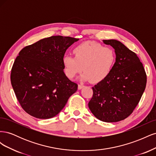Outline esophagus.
<instances>
[{
    "label": "esophagus",
    "mask_w": 156,
    "mask_h": 156,
    "mask_svg": "<svg viewBox=\"0 0 156 156\" xmlns=\"http://www.w3.org/2000/svg\"><path fill=\"white\" fill-rule=\"evenodd\" d=\"M84 87V86L83 84H79V85H78V89H79V90H81V89H82Z\"/></svg>",
    "instance_id": "1"
}]
</instances>
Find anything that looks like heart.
I'll list each match as a JSON object with an SVG mask.
<instances>
[{"mask_svg":"<svg viewBox=\"0 0 156 156\" xmlns=\"http://www.w3.org/2000/svg\"><path fill=\"white\" fill-rule=\"evenodd\" d=\"M75 57L66 55L62 58L66 76L72 79L83 69L81 79L97 83L110 74L116 62V53L109 47L87 41L73 49Z\"/></svg>","mask_w":156,"mask_h":156,"instance_id":"1","label":"heart"}]
</instances>
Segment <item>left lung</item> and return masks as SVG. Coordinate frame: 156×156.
Instances as JSON below:
<instances>
[{
	"instance_id": "left-lung-1",
	"label": "left lung",
	"mask_w": 156,
	"mask_h": 156,
	"mask_svg": "<svg viewBox=\"0 0 156 156\" xmlns=\"http://www.w3.org/2000/svg\"><path fill=\"white\" fill-rule=\"evenodd\" d=\"M115 49L116 62L104 80L92 87L88 107L98 119L116 122L128 117L139 103L146 84L143 64L134 52L116 40H103Z\"/></svg>"
}]
</instances>
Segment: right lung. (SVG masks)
I'll return each mask as SVG.
<instances>
[{
    "label": "right lung",
    "instance_id": "1",
    "mask_svg": "<svg viewBox=\"0 0 156 156\" xmlns=\"http://www.w3.org/2000/svg\"><path fill=\"white\" fill-rule=\"evenodd\" d=\"M79 39L53 36L21 50L14 61L11 83L18 101L28 114L40 119L57 115L77 84L64 72L62 58Z\"/></svg>",
    "mask_w": 156,
    "mask_h": 156
}]
</instances>
